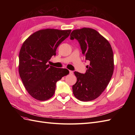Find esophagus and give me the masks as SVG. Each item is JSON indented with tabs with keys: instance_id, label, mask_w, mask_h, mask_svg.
<instances>
[{
	"instance_id": "obj_1",
	"label": "esophagus",
	"mask_w": 135,
	"mask_h": 135,
	"mask_svg": "<svg viewBox=\"0 0 135 135\" xmlns=\"http://www.w3.org/2000/svg\"><path fill=\"white\" fill-rule=\"evenodd\" d=\"M69 74H71V75L73 74V71H71V70H70V71H69Z\"/></svg>"
}]
</instances>
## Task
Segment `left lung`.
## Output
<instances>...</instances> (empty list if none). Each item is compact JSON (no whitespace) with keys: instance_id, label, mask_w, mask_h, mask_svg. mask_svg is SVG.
I'll return each mask as SVG.
<instances>
[{"instance_id":"8db88e82","label":"left lung","mask_w":135,"mask_h":135,"mask_svg":"<svg viewBox=\"0 0 135 135\" xmlns=\"http://www.w3.org/2000/svg\"><path fill=\"white\" fill-rule=\"evenodd\" d=\"M70 39L79 42L89 65L85 74L74 72L77 81L73 85L74 96L81 101H89L99 97L107 88L114 71V56L111 45L99 32L83 27L73 30Z\"/></svg>"}]
</instances>
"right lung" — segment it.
Returning a JSON list of instances; mask_svg holds the SVG:
<instances>
[{"label": "right lung", "mask_w": 135, "mask_h": 135, "mask_svg": "<svg viewBox=\"0 0 135 135\" xmlns=\"http://www.w3.org/2000/svg\"><path fill=\"white\" fill-rule=\"evenodd\" d=\"M71 30L46 28L34 32L25 40L19 54L18 71L29 95L35 99L46 101L54 96L56 83L69 71L47 65L61 43Z\"/></svg>", "instance_id": "1"}]
</instances>
